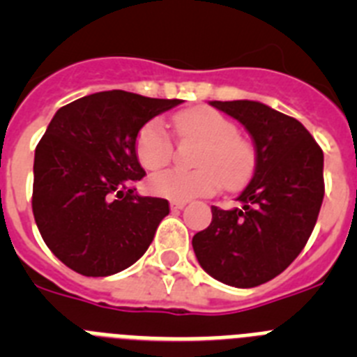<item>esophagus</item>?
<instances>
[{
    "label": "esophagus",
    "mask_w": 357,
    "mask_h": 357,
    "mask_svg": "<svg viewBox=\"0 0 357 357\" xmlns=\"http://www.w3.org/2000/svg\"><path fill=\"white\" fill-rule=\"evenodd\" d=\"M169 206H172V209L178 211V209H184V207L188 206V202H185V200H172V204H169Z\"/></svg>",
    "instance_id": "1"
}]
</instances>
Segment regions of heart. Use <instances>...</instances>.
<instances>
[{"label": "heart", "instance_id": "obj_1", "mask_svg": "<svg viewBox=\"0 0 357 357\" xmlns=\"http://www.w3.org/2000/svg\"><path fill=\"white\" fill-rule=\"evenodd\" d=\"M182 141L202 143L195 155L197 169H166L150 176L151 193L172 200H191L222 188L234 189L247 182L255 166L250 144L239 137L234 123L218 110L198 107L175 118ZM135 157L146 172H157L172 160L173 143L160 119H150L135 135Z\"/></svg>", "mask_w": 357, "mask_h": 357}]
</instances>
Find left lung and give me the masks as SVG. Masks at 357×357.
Wrapping results in <instances>:
<instances>
[{
  "mask_svg": "<svg viewBox=\"0 0 357 357\" xmlns=\"http://www.w3.org/2000/svg\"><path fill=\"white\" fill-rule=\"evenodd\" d=\"M238 119L255 144V172L238 200L213 206V222L193 236L200 266L223 284L254 288L282 273L317 225L324 151L301 121L250 100L211 102Z\"/></svg>",
  "mask_w": 357,
  "mask_h": 357,
  "instance_id": "left-lung-1",
  "label": "left lung"
}]
</instances>
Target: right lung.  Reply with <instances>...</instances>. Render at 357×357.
Segmentation results:
<instances>
[{"instance_id":"1","label":"right lung","mask_w":357,"mask_h":357,"mask_svg":"<svg viewBox=\"0 0 357 357\" xmlns=\"http://www.w3.org/2000/svg\"><path fill=\"white\" fill-rule=\"evenodd\" d=\"M178 103L103 91L56 110L36 148L31 211L44 243L66 266L107 277L148 250L169 204L132 188L146 175L135 135Z\"/></svg>"}]
</instances>
